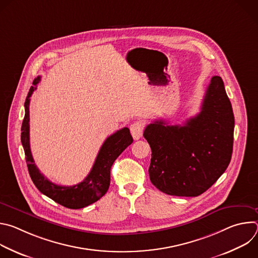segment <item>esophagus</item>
Here are the masks:
<instances>
[{
    "label": "esophagus",
    "instance_id": "obj_1",
    "mask_svg": "<svg viewBox=\"0 0 258 258\" xmlns=\"http://www.w3.org/2000/svg\"><path fill=\"white\" fill-rule=\"evenodd\" d=\"M145 124L142 121H136L131 125V134L135 140H139L143 136Z\"/></svg>",
    "mask_w": 258,
    "mask_h": 258
}]
</instances>
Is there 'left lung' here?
<instances>
[{"label": "left lung", "mask_w": 258, "mask_h": 258, "mask_svg": "<svg viewBox=\"0 0 258 258\" xmlns=\"http://www.w3.org/2000/svg\"><path fill=\"white\" fill-rule=\"evenodd\" d=\"M235 118L220 77H213L201 111L183 125L156 120L144 137L151 147L150 180L161 192L196 197L208 190L230 164Z\"/></svg>", "instance_id": "obj_1"}]
</instances>
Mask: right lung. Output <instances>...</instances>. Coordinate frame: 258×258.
Wrapping results in <instances>:
<instances>
[{
	"label": "right lung",
	"mask_w": 258,
	"mask_h": 258,
	"mask_svg": "<svg viewBox=\"0 0 258 258\" xmlns=\"http://www.w3.org/2000/svg\"><path fill=\"white\" fill-rule=\"evenodd\" d=\"M40 81V77L34 79L33 86L29 89L24 103L25 115L21 126V143L29 175L40 192L58 204L71 209L84 208L106 194L110 186V169L115 159L133 143V137L127 127H123L108 137L101 147L90 173L78 185L60 186L52 182L40 172L34 164L29 145V102Z\"/></svg>",
	"instance_id": "obj_1"
}]
</instances>
